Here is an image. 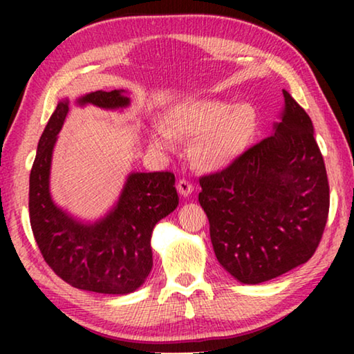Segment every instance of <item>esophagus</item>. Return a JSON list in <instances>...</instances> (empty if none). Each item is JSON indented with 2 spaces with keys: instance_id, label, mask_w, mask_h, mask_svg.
Instances as JSON below:
<instances>
[{
  "instance_id": "34e87169",
  "label": "esophagus",
  "mask_w": 354,
  "mask_h": 354,
  "mask_svg": "<svg viewBox=\"0 0 354 354\" xmlns=\"http://www.w3.org/2000/svg\"><path fill=\"white\" fill-rule=\"evenodd\" d=\"M178 192L181 194L183 196H189L192 194V190H194V184H192L190 181H187V179H179L178 181Z\"/></svg>"
}]
</instances>
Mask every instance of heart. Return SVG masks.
<instances>
[{"mask_svg":"<svg viewBox=\"0 0 354 354\" xmlns=\"http://www.w3.org/2000/svg\"><path fill=\"white\" fill-rule=\"evenodd\" d=\"M256 127V112L250 104L203 100L169 113L167 128L154 127L151 140L156 147L171 148V134L195 139L192 160L205 169H218L248 147Z\"/></svg>","mask_w":354,"mask_h":354,"instance_id":"b5f03b06","label":"heart"}]
</instances>
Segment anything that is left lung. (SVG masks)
Listing matches in <instances>:
<instances>
[{"label": "left lung", "instance_id": "obj_1", "mask_svg": "<svg viewBox=\"0 0 354 354\" xmlns=\"http://www.w3.org/2000/svg\"><path fill=\"white\" fill-rule=\"evenodd\" d=\"M274 134L200 176L198 201L227 273L259 284L308 262L325 231L329 184L314 127L286 91Z\"/></svg>", "mask_w": 354, "mask_h": 354}]
</instances>
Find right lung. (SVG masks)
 I'll return each instance as SVG.
<instances>
[{"label":"right lung","mask_w":354,"mask_h":354,"mask_svg":"<svg viewBox=\"0 0 354 354\" xmlns=\"http://www.w3.org/2000/svg\"><path fill=\"white\" fill-rule=\"evenodd\" d=\"M80 104L104 109L129 104L120 91L92 92ZM68 112L61 101L48 120L29 176V221L45 262L76 289L124 295L151 272V234L156 223L179 203L171 171L133 173L113 211L98 223L84 225L59 209L50 196V167L56 136Z\"/></svg>","instance_id":"1"}]
</instances>
